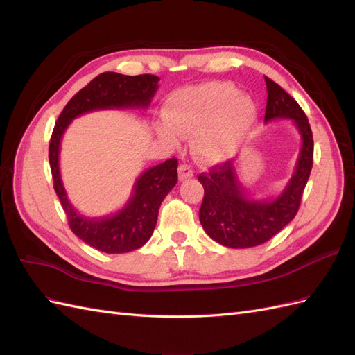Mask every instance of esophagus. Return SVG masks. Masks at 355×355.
<instances>
[{
	"mask_svg": "<svg viewBox=\"0 0 355 355\" xmlns=\"http://www.w3.org/2000/svg\"><path fill=\"white\" fill-rule=\"evenodd\" d=\"M194 176V170H192L189 166L182 164L179 166V180H185Z\"/></svg>",
	"mask_w": 355,
	"mask_h": 355,
	"instance_id": "obj_1",
	"label": "esophagus"
}]
</instances>
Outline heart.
I'll list each match as a JSON object with an SVG mask.
<instances>
[{
    "instance_id": "b5f03b06",
    "label": "heart",
    "mask_w": 355,
    "mask_h": 355,
    "mask_svg": "<svg viewBox=\"0 0 355 355\" xmlns=\"http://www.w3.org/2000/svg\"><path fill=\"white\" fill-rule=\"evenodd\" d=\"M167 118L158 132L170 144L194 136V153L206 163L230 159L256 121V103L230 83H206L175 92L166 105Z\"/></svg>"
}]
</instances>
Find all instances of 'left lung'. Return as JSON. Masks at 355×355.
<instances>
[{
	"label": "left lung",
	"mask_w": 355,
	"mask_h": 355,
	"mask_svg": "<svg viewBox=\"0 0 355 355\" xmlns=\"http://www.w3.org/2000/svg\"><path fill=\"white\" fill-rule=\"evenodd\" d=\"M268 101L265 123L290 120L300 136L295 171L277 197L256 198L241 184L234 161L214 166L198 176L204 188L200 222L209 237L231 249H247L271 240L293 220L314 158L313 132L297 102L280 85L265 77Z\"/></svg>",
	"instance_id": "8db88e82"
}]
</instances>
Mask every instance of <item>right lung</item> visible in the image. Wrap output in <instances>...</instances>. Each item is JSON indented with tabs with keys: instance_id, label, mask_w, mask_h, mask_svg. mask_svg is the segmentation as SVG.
I'll return each instance as SVG.
<instances>
[{
	"instance_id": "1",
	"label": "right lung",
	"mask_w": 355,
	"mask_h": 355,
	"mask_svg": "<svg viewBox=\"0 0 355 355\" xmlns=\"http://www.w3.org/2000/svg\"><path fill=\"white\" fill-rule=\"evenodd\" d=\"M159 78L155 75H123L103 72L92 80L67 103L59 115L49 146V161L55 191L67 213L72 232L80 240L105 253H127L142 247L154 232L161 202L178 182V159L146 168L133 185L130 198L118 211L102 218L78 213L63 187L59 153L63 133L73 118L101 110H146Z\"/></svg>"
}]
</instances>
